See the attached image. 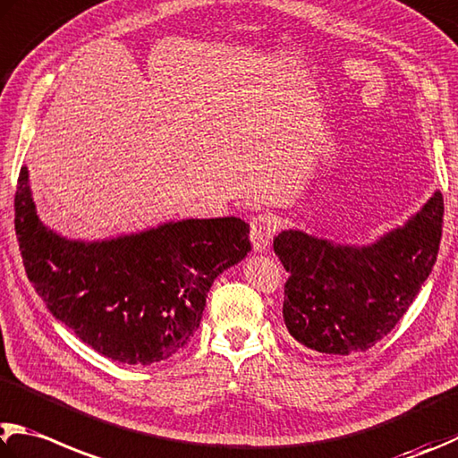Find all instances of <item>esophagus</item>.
<instances>
[{
	"mask_svg": "<svg viewBox=\"0 0 458 458\" xmlns=\"http://www.w3.org/2000/svg\"><path fill=\"white\" fill-rule=\"evenodd\" d=\"M278 218L270 212L258 214L250 222V240H252V248L254 252H262L270 246L274 234L278 230Z\"/></svg>",
	"mask_w": 458,
	"mask_h": 458,
	"instance_id": "1",
	"label": "esophagus"
}]
</instances>
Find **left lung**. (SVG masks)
Here are the masks:
<instances>
[{"instance_id": "8db88e82", "label": "left lung", "mask_w": 458, "mask_h": 458, "mask_svg": "<svg viewBox=\"0 0 458 458\" xmlns=\"http://www.w3.org/2000/svg\"><path fill=\"white\" fill-rule=\"evenodd\" d=\"M443 216L437 192L372 246H338L301 230L278 234L274 252L290 274L282 304L290 336L330 356L359 354L385 338L437 262Z\"/></svg>"}]
</instances>
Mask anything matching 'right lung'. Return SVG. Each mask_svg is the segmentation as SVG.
I'll use <instances>...</instances> for the list:
<instances>
[{
    "instance_id": "obj_1",
    "label": "right lung",
    "mask_w": 458,
    "mask_h": 458,
    "mask_svg": "<svg viewBox=\"0 0 458 458\" xmlns=\"http://www.w3.org/2000/svg\"><path fill=\"white\" fill-rule=\"evenodd\" d=\"M13 210L26 274L47 310L123 364L146 367L180 352L200 327L214 280L250 252V226L232 216L106 242L65 240L41 224L26 168Z\"/></svg>"
}]
</instances>
